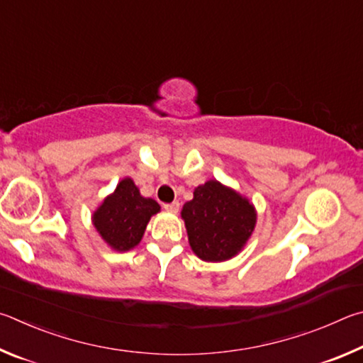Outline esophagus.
I'll return each mask as SVG.
<instances>
[{
	"mask_svg": "<svg viewBox=\"0 0 363 363\" xmlns=\"http://www.w3.org/2000/svg\"><path fill=\"white\" fill-rule=\"evenodd\" d=\"M164 208L170 213H177L180 211V204H178V202H172V204H164Z\"/></svg>",
	"mask_w": 363,
	"mask_h": 363,
	"instance_id": "34e87169",
	"label": "esophagus"
}]
</instances>
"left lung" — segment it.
<instances>
[{"label": "left lung", "mask_w": 363, "mask_h": 363, "mask_svg": "<svg viewBox=\"0 0 363 363\" xmlns=\"http://www.w3.org/2000/svg\"><path fill=\"white\" fill-rule=\"evenodd\" d=\"M191 250L204 262L221 263L236 257L257 225V211L236 189L218 180L194 188L182 208Z\"/></svg>", "instance_id": "8db88e82"}]
</instances>
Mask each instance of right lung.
<instances>
[{
    "label": "right lung",
    "instance_id": "right-lung-1",
    "mask_svg": "<svg viewBox=\"0 0 363 363\" xmlns=\"http://www.w3.org/2000/svg\"><path fill=\"white\" fill-rule=\"evenodd\" d=\"M159 212L161 206L143 198L132 178L125 177L92 213V225L113 250L127 252L140 244L146 225Z\"/></svg>",
    "mask_w": 363,
    "mask_h": 363
}]
</instances>
